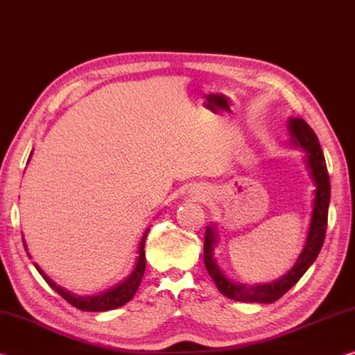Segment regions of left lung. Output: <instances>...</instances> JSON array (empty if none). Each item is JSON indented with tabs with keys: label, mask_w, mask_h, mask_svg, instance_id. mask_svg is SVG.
Returning <instances> with one entry per match:
<instances>
[{
	"label": "left lung",
	"mask_w": 355,
	"mask_h": 355,
	"mask_svg": "<svg viewBox=\"0 0 355 355\" xmlns=\"http://www.w3.org/2000/svg\"><path fill=\"white\" fill-rule=\"evenodd\" d=\"M288 130H290L291 142L294 146L300 147L307 153V159L305 161H307L310 177L315 183L313 211H311L307 241H305L304 249L300 252L297 261L291 268V271H288L284 277L272 282V284L243 285L230 280L222 272V269L214 258V248L218 244V232H216V225H208L205 232V243H203V261H205L207 271L211 275L218 290L228 299L239 300V302H275L291 286L296 285L305 271L313 264L322 248L324 238H326L327 213L330 203V182L320 141H318L315 131L302 119L288 120Z\"/></svg>",
	"instance_id": "obj_1"
}]
</instances>
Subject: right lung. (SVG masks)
Here are the masks:
<instances>
[{"mask_svg":"<svg viewBox=\"0 0 355 355\" xmlns=\"http://www.w3.org/2000/svg\"><path fill=\"white\" fill-rule=\"evenodd\" d=\"M150 228H147L146 233H144V236L141 238V243H139V250H137V261H136V266L133 269V272H131L127 279L123 282H120L119 285L112 286L111 290H107L105 293H100L97 296H78V294H73L65 290V288L56 285L55 282H53L48 275L42 271L40 266L37 263H34L35 269H37L39 274L42 277L45 279V282L48 285H50L53 290H55L59 296H62L65 300H67L69 304L73 305V307L80 309L83 311H107V310H114L117 307H122L123 304L130 302L131 299L137 291V288L141 285V280H142V275L144 271H146V238H147V233H148ZM23 245H25V250L28 257L29 252H28V245L25 243V239H23Z\"/></svg>","mask_w":355,"mask_h":355,"instance_id":"obj_1","label":"right lung"}]
</instances>
